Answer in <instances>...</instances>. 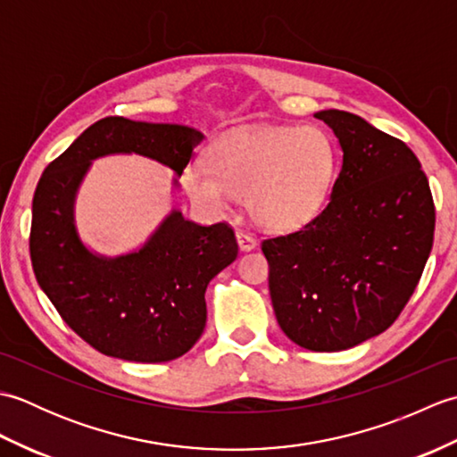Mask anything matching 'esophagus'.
<instances>
[{"instance_id": "esophagus-1", "label": "esophagus", "mask_w": 457, "mask_h": 457, "mask_svg": "<svg viewBox=\"0 0 457 457\" xmlns=\"http://www.w3.org/2000/svg\"><path fill=\"white\" fill-rule=\"evenodd\" d=\"M236 237H237V244H239V249H241V251H251V249L257 247L255 237L249 236L247 231H244V229H237V231H236Z\"/></svg>"}]
</instances>
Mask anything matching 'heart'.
I'll return each mask as SVG.
<instances>
[{"label":"heart","instance_id":"heart-1","mask_svg":"<svg viewBox=\"0 0 457 457\" xmlns=\"http://www.w3.org/2000/svg\"><path fill=\"white\" fill-rule=\"evenodd\" d=\"M212 162L182 172L188 196L204 210L226 212L237 196L261 228L287 231L322 210L336 174V149L318 128L241 129L212 147Z\"/></svg>","mask_w":457,"mask_h":457}]
</instances>
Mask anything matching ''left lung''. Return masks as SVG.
Listing matches in <instances>:
<instances>
[{
	"mask_svg": "<svg viewBox=\"0 0 457 457\" xmlns=\"http://www.w3.org/2000/svg\"><path fill=\"white\" fill-rule=\"evenodd\" d=\"M316 118L344 151L328 206L261 249L280 329L310 352H342L403 312L432 251L436 208L406 143L349 112Z\"/></svg>",
	"mask_w": 457,
	"mask_h": 457,
	"instance_id": "obj_1",
	"label": "left lung"
}]
</instances>
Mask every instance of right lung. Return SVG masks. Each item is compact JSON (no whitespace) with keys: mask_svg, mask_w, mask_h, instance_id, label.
<instances>
[{"mask_svg":"<svg viewBox=\"0 0 457 457\" xmlns=\"http://www.w3.org/2000/svg\"><path fill=\"white\" fill-rule=\"evenodd\" d=\"M202 139L187 125L104 118L37 184L29 236L37 283L64 322L104 355L162 363L187 353L206 326V287L234 263L237 241L226 221L200 226L174 210L135 253L94 255L74 226L76 190L90 162L113 153L143 154L180 177Z\"/></svg>","mask_w":457,"mask_h":457,"instance_id":"right-lung-1","label":"right lung"}]
</instances>
